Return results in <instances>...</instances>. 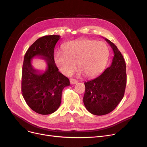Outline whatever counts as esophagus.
Instances as JSON below:
<instances>
[{
	"mask_svg": "<svg viewBox=\"0 0 147 147\" xmlns=\"http://www.w3.org/2000/svg\"><path fill=\"white\" fill-rule=\"evenodd\" d=\"M69 82H70V83L71 84H75L78 83V80H75L74 79H70V80H69Z\"/></svg>",
	"mask_w": 147,
	"mask_h": 147,
	"instance_id": "34e87169",
	"label": "esophagus"
}]
</instances>
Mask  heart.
<instances>
[{"mask_svg":"<svg viewBox=\"0 0 147 147\" xmlns=\"http://www.w3.org/2000/svg\"><path fill=\"white\" fill-rule=\"evenodd\" d=\"M109 55V47L105 43L84 38L66 43L63 53H56L54 60L59 70L65 75L71 74L78 63L80 69L79 73L92 78L103 71Z\"/></svg>","mask_w":147,"mask_h":147,"instance_id":"b5f03b06","label":"heart"}]
</instances>
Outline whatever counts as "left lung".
<instances>
[{
  "label": "left lung",
  "instance_id": "left-lung-1",
  "mask_svg": "<svg viewBox=\"0 0 147 147\" xmlns=\"http://www.w3.org/2000/svg\"><path fill=\"white\" fill-rule=\"evenodd\" d=\"M105 40L114 52L111 64L98 78L84 83V105L89 113L96 115L113 111L124 96L126 85L125 61L117 46L107 38Z\"/></svg>",
  "mask_w": 147,
  "mask_h": 147
}]
</instances>
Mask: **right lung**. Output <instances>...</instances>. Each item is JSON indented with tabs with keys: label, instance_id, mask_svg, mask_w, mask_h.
Instances as JSON below:
<instances>
[{
	"label": "right lung",
	"instance_id": "right-lung-1",
	"mask_svg": "<svg viewBox=\"0 0 147 147\" xmlns=\"http://www.w3.org/2000/svg\"><path fill=\"white\" fill-rule=\"evenodd\" d=\"M60 36H43L27 51L22 65L21 91L27 104L36 113L48 115L56 111L60 106L62 92L69 85V79L58 71L53 52ZM39 57L47 61L44 72L34 69L31 59Z\"/></svg>",
	"mask_w": 147,
	"mask_h": 147
}]
</instances>
